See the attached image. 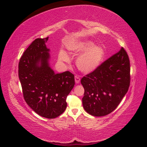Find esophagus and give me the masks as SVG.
I'll return each instance as SVG.
<instances>
[{"instance_id": "34e87169", "label": "esophagus", "mask_w": 147, "mask_h": 147, "mask_svg": "<svg viewBox=\"0 0 147 147\" xmlns=\"http://www.w3.org/2000/svg\"><path fill=\"white\" fill-rule=\"evenodd\" d=\"M75 83H76L77 84L79 83L80 82V78L76 75V76L75 77Z\"/></svg>"}]
</instances>
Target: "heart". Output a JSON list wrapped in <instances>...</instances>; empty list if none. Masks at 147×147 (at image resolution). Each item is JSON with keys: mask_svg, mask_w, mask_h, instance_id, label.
<instances>
[{"mask_svg": "<svg viewBox=\"0 0 147 147\" xmlns=\"http://www.w3.org/2000/svg\"><path fill=\"white\" fill-rule=\"evenodd\" d=\"M91 42H77L67 47L69 51L72 55H77L84 51L77 60V65L80 70L84 73H90L98 67L104 56V50L98 46L92 47ZM59 59L67 61L69 57L64 52H61Z\"/></svg>", "mask_w": 147, "mask_h": 147, "instance_id": "1", "label": "heart"}]
</instances>
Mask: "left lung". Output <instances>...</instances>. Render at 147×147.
I'll return each instance as SVG.
<instances>
[{
    "instance_id": "8db88e82",
    "label": "left lung",
    "mask_w": 147,
    "mask_h": 147,
    "mask_svg": "<svg viewBox=\"0 0 147 147\" xmlns=\"http://www.w3.org/2000/svg\"><path fill=\"white\" fill-rule=\"evenodd\" d=\"M130 62L124 49L102 63L81 80L84 89L82 98L86 112L102 117L115 110L130 85Z\"/></svg>"
}]
</instances>
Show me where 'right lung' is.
Returning a JSON list of instances; mask_svg holds the SVG:
<instances>
[{
    "label": "right lung",
    "instance_id": "right-lung-1",
    "mask_svg": "<svg viewBox=\"0 0 147 147\" xmlns=\"http://www.w3.org/2000/svg\"><path fill=\"white\" fill-rule=\"evenodd\" d=\"M48 40L36 38L26 49L19 62L18 75L26 103L40 116L53 119L65 111L75 78L69 71L55 74L51 69Z\"/></svg>",
    "mask_w": 147,
    "mask_h": 147
}]
</instances>
